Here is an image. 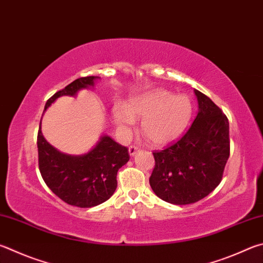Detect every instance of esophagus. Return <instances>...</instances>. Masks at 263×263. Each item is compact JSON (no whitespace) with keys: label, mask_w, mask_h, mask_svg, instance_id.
Here are the masks:
<instances>
[{"label":"esophagus","mask_w":263,"mask_h":263,"mask_svg":"<svg viewBox=\"0 0 263 263\" xmlns=\"http://www.w3.org/2000/svg\"><path fill=\"white\" fill-rule=\"evenodd\" d=\"M138 151H139V148H138L137 146H130V147H128V154H130V156H135L137 154Z\"/></svg>","instance_id":"esophagus-1"}]
</instances>
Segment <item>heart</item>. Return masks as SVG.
<instances>
[{
    "label": "heart",
    "instance_id": "obj_1",
    "mask_svg": "<svg viewBox=\"0 0 263 263\" xmlns=\"http://www.w3.org/2000/svg\"><path fill=\"white\" fill-rule=\"evenodd\" d=\"M193 103L187 95L154 89L132 99L125 106L116 103L112 117L122 131L127 132L141 118V131L154 146H166L177 140L189 126Z\"/></svg>",
    "mask_w": 263,
    "mask_h": 263
}]
</instances>
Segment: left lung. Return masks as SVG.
I'll return each instance as SVG.
<instances>
[{"label":"left lung","mask_w":263,"mask_h":263,"mask_svg":"<svg viewBox=\"0 0 263 263\" xmlns=\"http://www.w3.org/2000/svg\"><path fill=\"white\" fill-rule=\"evenodd\" d=\"M199 110L189 131L178 141L153 153L152 190L173 204H190L213 192L221 183L230 155L229 121L207 95L194 89Z\"/></svg>","instance_id":"left-lung-1"}]
</instances>
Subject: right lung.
Here are the masks:
<instances>
[{
  "label": "right lung",
  "mask_w": 263,
  "mask_h": 263,
  "mask_svg": "<svg viewBox=\"0 0 263 263\" xmlns=\"http://www.w3.org/2000/svg\"><path fill=\"white\" fill-rule=\"evenodd\" d=\"M98 78L89 76L76 79L52 95L46 102L45 110L61 97H76L80 89L94 87ZM36 144L39 169L47 186L64 202L80 208H90L107 201L117 187L118 169L130 160L127 148L106 135L85 154H65L45 139L41 122Z\"/></svg>",
  "instance_id": "add662e5"
}]
</instances>
